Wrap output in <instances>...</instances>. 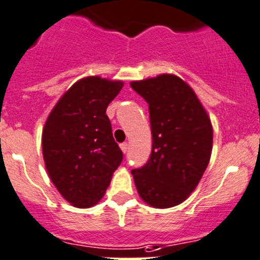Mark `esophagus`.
Masks as SVG:
<instances>
[{
  "label": "esophagus",
  "instance_id": "1",
  "mask_svg": "<svg viewBox=\"0 0 260 260\" xmlns=\"http://www.w3.org/2000/svg\"><path fill=\"white\" fill-rule=\"evenodd\" d=\"M120 149H122V151L125 154V152L128 151V149H129V145H128L127 142H123V144H120Z\"/></svg>",
  "mask_w": 260,
  "mask_h": 260
}]
</instances>
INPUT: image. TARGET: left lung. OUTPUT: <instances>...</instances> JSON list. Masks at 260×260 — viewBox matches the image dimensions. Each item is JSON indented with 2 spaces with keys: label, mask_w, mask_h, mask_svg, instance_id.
Wrapping results in <instances>:
<instances>
[{
  "label": "left lung",
  "mask_w": 260,
  "mask_h": 260,
  "mask_svg": "<svg viewBox=\"0 0 260 260\" xmlns=\"http://www.w3.org/2000/svg\"><path fill=\"white\" fill-rule=\"evenodd\" d=\"M149 104L152 149L147 163L132 171L142 200L172 208L195 190L209 164L213 128L207 111L186 82L173 74L132 82Z\"/></svg>",
  "instance_id": "obj_1"
}]
</instances>
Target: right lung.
<instances>
[{
    "mask_svg": "<svg viewBox=\"0 0 260 260\" xmlns=\"http://www.w3.org/2000/svg\"><path fill=\"white\" fill-rule=\"evenodd\" d=\"M123 82L87 77L61 96L46 120L42 150L46 169L62 198L77 208L101 200L123 152L114 141L106 108Z\"/></svg>",
    "mask_w": 260,
    "mask_h": 260,
    "instance_id": "1",
    "label": "right lung"
}]
</instances>
